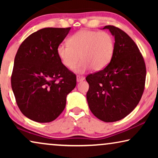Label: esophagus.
I'll list each match as a JSON object with an SVG mask.
<instances>
[{"label":"esophagus","instance_id":"esophagus-1","mask_svg":"<svg viewBox=\"0 0 158 158\" xmlns=\"http://www.w3.org/2000/svg\"><path fill=\"white\" fill-rule=\"evenodd\" d=\"M85 80V77L82 76V75H77V82H81L82 81Z\"/></svg>","mask_w":158,"mask_h":158}]
</instances>
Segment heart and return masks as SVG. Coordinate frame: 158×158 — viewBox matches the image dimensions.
<instances>
[{
    "instance_id": "obj_1",
    "label": "heart",
    "mask_w": 158,
    "mask_h": 158,
    "mask_svg": "<svg viewBox=\"0 0 158 158\" xmlns=\"http://www.w3.org/2000/svg\"><path fill=\"white\" fill-rule=\"evenodd\" d=\"M68 44L61 43L57 47V53L62 63L68 69L76 65L77 73H84L92 68L99 71L111 61L115 51V41L106 31L83 29L70 36Z\"/></svg>"
}]
</instances>
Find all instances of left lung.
I'll use <instances>...</instances> for the list:
<instances>
[{
    "mask_svg": "<svg viewBox=\"0 0 158 158\" xmlns=\"http://www.w3.org/2000/svg\"><path fill=\"white\" fill-rule=\"evenodd\" d=\"M115 38V51L103 70L88 75L86 97L90 110L105 122L121 120L139 103L144 90L146 66L139 49L119 28L106 26Z\"/></svg>",
    "mask_w": 158,
    "mask_h": 158,
    "instance_id": "left-lung-1",
    "label": "left lung"
}]
</instances>
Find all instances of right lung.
I'll list each match as a JSON object with an SVG mask.
<instances>
[{
	"label": "right lung",
	"instance_id": "right-lung-1",
	"mask_svg": "<svg viewBox=\"0 0 158 158\" xmlns=\"http://www.w3.org/2000/svg\"><path fill=\"white\" fill-rule=\"evenodd\" d=\"M70 30L44 28L28 36L17 51L11 88L21 113L34 122L57 118L65 108L67 95L76 85V75L57 53Z\"/></svg>",
	"mask_w": 158,
	"mask_h": 158
}]
</instances>
